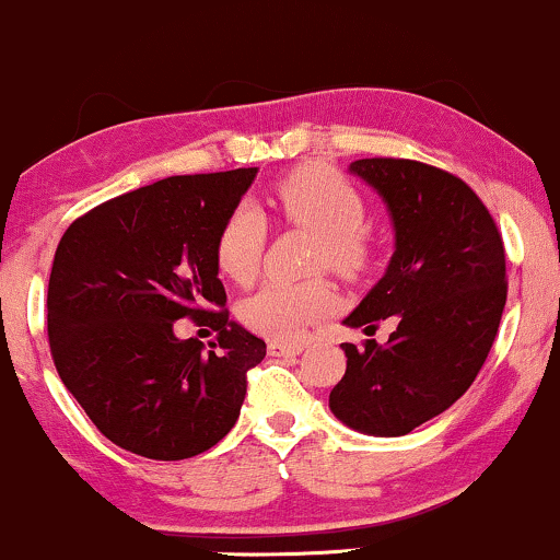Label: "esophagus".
<instances>
[{"label": "esophagus", "instance_id": "obj_1", "mask_svg": "<svg viewBox=\"0 0 560 560\" xmlns=\"http://www.w3.org/2000/svg\"><path fill=\"white\" fill-rule=\"evenodd\" d=\"M268 352L271 355H279V358H287V355H300L302 352V345L300 342H268Z\"/></svg>", "mask_w": 560, "mask_h": 560}]
</instances>
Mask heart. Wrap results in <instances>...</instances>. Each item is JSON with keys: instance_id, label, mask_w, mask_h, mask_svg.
Returning a JSON list of instances; mask_svg holds the SVG:
<instances>
[{"instance_id": "heart-1", "label": "heart", "mask_w": 560, "mask_h": 560, "mask_svg": "<svg viewBox=\"0 0 560 560\" xmlns=\"http://www.w3.org/2000/svg\"><path fill=\"white\" fill-rule=\"evenodd\" d=\"M281 215L294 226L316 234L313 266L339 273H361L371 262L365 234V202L361 191L329 165H302L276 186ZM268 226L255 205L242 202L223 221L215 240V262L223 276L247 284L258 273ZM337 292L324 276L305 281H268L242 302L240 316L253 331L271 339H292L329 316Z\"/></svg>"}]
</instances>
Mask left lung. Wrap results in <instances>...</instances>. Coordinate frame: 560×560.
Listing matches in <instances>:
<instances>
[{
    "instance_id": "left-lung-1",
    "label": "left lung",
    "mask_w": 560,
    "mask_h": 560,
    "mask_svg": "<svg viewBox=\"0 0 560 560\" xmlns=\"http://www.w3.org/2000/svg\"><path fill=\"white\" fill-rule=\"evenodd\" d=\"M387 202L395 255L387 273L345 318L387 345H342L345 376L329 408L358 432L400 436L434 419L471 387L498 334L508 298L505 247L490 210L464 178L402 158L350 165Z\"/></svg>"
}]
</instances>
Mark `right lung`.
Masks as SVG:
<instances>
[{"instance_id":"obj_1","label":"right lung","mask_w":560,"mask_h":560,"mask_svg":"<svg viewBox=\"0 0 560 560\" xmlns=\"http://www.w3.org/2000/svg\"><path fill=\"white\" fill-rule=\"evenodd\" d=\"M258 168L171 176L75 218L47 292L62 384L107 440L184 460L231 432L266 342L229 320L215 240ZM178 317L218 330L211 350L178 340Z\"/></svg>"}]
</instances>
